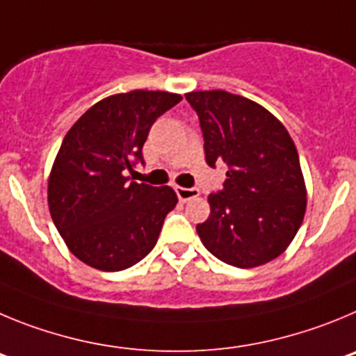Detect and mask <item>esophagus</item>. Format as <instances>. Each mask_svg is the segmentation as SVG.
Segmentation results:
<instances>
[{"mask_svg":"<svg viewBox=\"0 0 356 356\" xmlns=\"http://www.w3.org/2000/svg\"><path fill=\"white\" fill-rule=\"evenodd\" d=\"M175 193H177L179 200L188 202V200H191V198L198 197V195H200V191H198L197 188H182V186H177V188H175Z\"/></svg>","mask_w":356,"mask_h":356,"instance_id":"34e87169","label":"esophagus"}]
</instances>
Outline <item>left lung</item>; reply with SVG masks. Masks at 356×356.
Listing matches in <instances>:
<instances>
[{
	"label": "left lung",
	"mask_w": 356,
	"mask_h": 356,
	"mask_svg": "<svg viewBox=\"0 0 356 356\" xmlns=\"http://www.w3.org/2000/svg\"><path fill=\"white\" fill-rule=\"evenodd\" d=\"M204 133L206 161H225L211 214L198 223L202 243L236 268H257L282 255L307 209V188L293 138L271 111L225 90L188 92Z\"/></svg>",
	"instance_id": "1"
}]
</instances>
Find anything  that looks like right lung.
<instances>
[{"label": "right lung", "mask_w": 356, "mask_h": 356, "mask_svg": "<svg viewBox=\"0 0 356 356\" xmlns=\"http://www.w3.org/2000/svg\"><path fill=\"white\" fill-rule=\"evenodd\" d=\"M181 95L131 90L101 99L65 134L47 179V204L67 248L86 266L120 271L158 243L177 206L170 186L129 181L156 118Z\"/></svg>", "instance_id": "obj_1"}]
</instances>
